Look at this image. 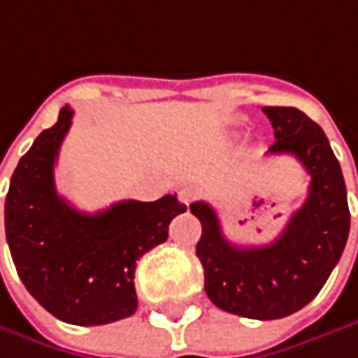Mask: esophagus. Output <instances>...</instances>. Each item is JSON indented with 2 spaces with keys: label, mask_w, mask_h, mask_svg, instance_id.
Masks as SVG:
<instances>
[{
  "label": "esophagus",
  "mask_w": 358,
  "mask_h": 358,
  "mask_svg": "<svg viewBox=\"0 0 358 358\" xmlns=\"http://www.w3.org/2000/svg\"><path fill=\"white\" fill-rule=\"evenodd\" d=\"M178 199L182 205H186V207H188V205L196 199V190H194V188H182V190L178 192Z\"/></svg>",
  "instance_id": "obj_1"
}]
</instances>
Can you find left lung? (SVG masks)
Segmentation results:
<instances>
[{"label": "left lung", "mask_w": 358, "mask_h": 358, "mask_svg": "<svg viewBox=\"0 0 358 358\" xmlns=\"http://www.w3.org/2000/svg\"><path fill=\"white\" fill-rule=\"evenodd\" d=\"M275 129L271 153L295 155L311 176L303 207L266 245L231 244L211 205L196 201L190 213L203 223L196 256L205 291L219 309L252 320L291 315L320 293L338 264L350 229L342 170L322 127L291 106H264Z\"/></svg>", "instance_id": "8db88e82"}]
</instances>
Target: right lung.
I'll return each mask as SVG.
<instances>
[{
    "mask_svg": "<svg viewBox=\"0 0 358 358\" xmlns=\"http://www.w3.org/2000/svg\"><path fill=\"white\" fill-rule=\"evenodd\" d=\"M73 110L43 131L17 162L6 196V238L28 293L57 320L102 326L137 309L135 266L168 240L170 221L186 211L176 194L120 201L100 213L73 209L55 188V162Z\"/></svg>",
    "mask_w": 358,
    "mask_h": 358,
    "instance_id": "add662e5",
    "label": "right lung"
}]
</instances>
